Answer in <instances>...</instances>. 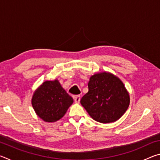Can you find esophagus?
Here are the masks:
<instances>
[{
	"mask_svg": "<svg viewBox=\"0 0 160 160\" xmlns=\"http://www.w3.org/2000/svg\"><path fill=\"white\" fill-rule=\"evenodd\" d=\"M73 99L75 100V103H79L80 100V95H76L73 97Z\"/></svg>",
	"mask_w": 160,
	"mask_h": 160,
	"instance_id": "esophagus-1",
	"label": "esophagus"
}]
</instances>
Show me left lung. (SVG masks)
<instances>
[{
	"instance_id": "left-lung-1",
	"label": "left lung",
	"mask_w": 160,
	"mask_h": 160,
	"mask_svg": "<svg viewBox=\"0 0 160 160\" xmlns=\"http://www.w3.org/2000/svg\"><path fill=\"white\" fill-rule=\"evenodd\" d=\"M89 91L80 100L89 114L98 122H114L126 112L130 97L123 83L109 72L97 73L90 78Z\"/></svg>"
}]
</instances>
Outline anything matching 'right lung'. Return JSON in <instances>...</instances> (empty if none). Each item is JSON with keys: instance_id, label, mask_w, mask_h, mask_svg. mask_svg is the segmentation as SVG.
Masks as SVG:
<instances>
[{"instance_id": "1", "label": "right lung", "mask_w": 160, "mask_h": 160, "mask_svg": "<svg viewBox=\"0 0 160 160\" xmlns=\"http://www.w3.org/2000/svg\"><path fill=\"white\" fill-rule=\"evenodd\" d=\"M73 99L57 80L46 81L35 91L32 104L35 112L47 122H55L65 115Z\"/></svg>"}]
</instances>
